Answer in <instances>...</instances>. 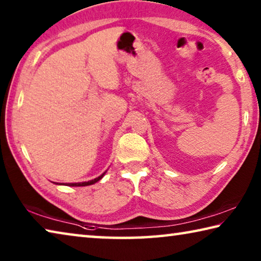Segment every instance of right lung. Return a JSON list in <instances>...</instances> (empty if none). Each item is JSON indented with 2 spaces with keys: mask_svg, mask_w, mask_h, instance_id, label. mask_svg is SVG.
<instances>
[{
  "mask_svg": "<svg viewBox=\"0 0 261 261\" xmlns=\"http://www.w3.org/2000/svg\"><path fill=\"white\" fill-rule=\"evenodd\" d=\"M103 175H105V173H103L102 175H101V176H99V177H96V178L92 179V180H88V182H83V183H70V184H68V185H70V187H86V185H92V184L96 183V182H98V180H100L101 178H102Z\"/></svg>",
  "mask_w": 261,
  "mask_h": 261,
  "instance_id": "1",
  "label": "right lung"
}]
</instances>
